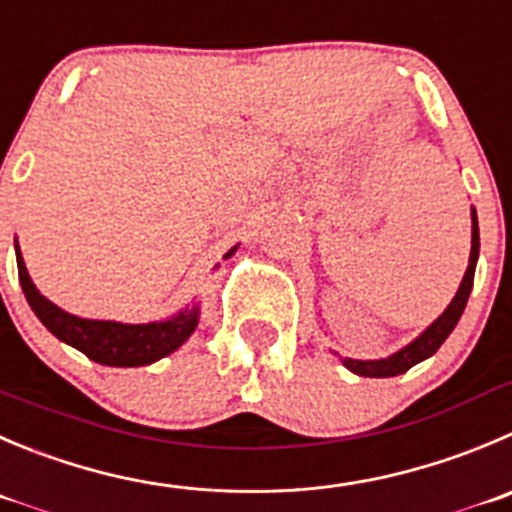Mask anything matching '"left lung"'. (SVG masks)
<instances>
[{
	"label": "left lung",
	"instance_id": "obj_1",
	"mask_svg": "<svg viewBox=\"0 0 512 512\" xmlns=\"http://www.w3.org/2000/svg\"><path fill=\"white\" fill-rule=\"evenodd\" d=\"M478 253H480V231H478V216H475V208H472V248H470V264H467L465 276H462V284L457 289L455 299L450 301L445 311H442L440 319L435 324H430L420 337L412 344H407L405 349H399L397 354L387 359H374V362H359V359H344V367L352 369L359 377H397V374L407 372L410 367H415L422 359L432 357L437 349L442 347L450 332L460 321L462 311H465L467 299H470L472 281H475V266H478Z\"/></svg>",
	"mask_w": 512,
	"mask_h": 512
}]
</instances>
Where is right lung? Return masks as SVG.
<instances>
[{
	"label": "right lung",
	"mask_w": 512,
	"mask_h": 512,
	"mask_svg": "<svg viewBox=\"0 0 512 512\" xmlns=\"http://www.w3.org/2000/svg\"><path fill=\"white\" fill-rule=\"evenodd\" d=\"M236 246L226 253L233 256ZM17 269L19 284L29 306L37 319L55 334L60 342L80 349L92 362L107 364V367H143V364L158 362L165 354L175 352L186 342L198 326V306L180 311L168 321H153V324H118V321H92L67 314L60 306L37 291L27 274L22 253L17 248Z\"/></svg>",
	"instance_id": "right-lung-1"
}]
</instances>
